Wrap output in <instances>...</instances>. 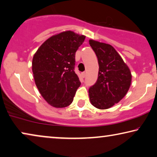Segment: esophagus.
<instances>
[{
	"label": "esophagus",
	"instance_id": "1",
	"mask_svg": "<svg viewBox=\"0 0 157 157\" xmlns=\"http://www.w3.org/2000/svg\"><path fill=\"white\" fill-rule=\"evenodd\" d=\"M82 78H84L85 77V75H86V72H82Z\"/></svg>",
	"mask_w": 157,
	"mask_h": 157
}]
</instances>
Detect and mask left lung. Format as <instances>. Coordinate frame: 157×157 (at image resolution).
I'll return each mask as SVG.
<instances>
[{
  "mask_svg": "<svg viewBox=\"0 0 157 157\" xmlns=\"http://www.w3.org/2000/svg\"><path fill=\"white\" fill-rule=\"evenodd\" d=\"M98 59V78L89 89L91 104L106 109L118 103L127 93L132 82L131 72L116 50L109 44L90 40Z\"/></svg>",
  "mask_w": 157,
  "mask_h": 157,
  "instance_id": "left-lung-1",
  "label": "left lung"
}]
</instances>
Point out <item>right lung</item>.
<instances>
[{
    "instance_id": "right-lung-1",
    "label": "right lung",
    "mask_w": 157,
    "mask_h": 157,
    "mask_svg": "<svg viewBox=\"0 0 157 157\" xmlns=\"http://www.w3.org/2000/svg\"><path fill=\"white\" fill-rule=\"evenodd\" d=\"M85 35L72 31L60 33L44 42L32 63L35 85L49 105L57 108L69 106L81 82L75 72V52Z\"/></svg>"
}]
</instances>
